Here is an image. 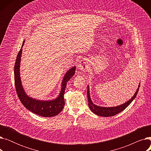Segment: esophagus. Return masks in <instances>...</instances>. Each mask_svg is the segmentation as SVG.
Returning <instances> with one entry per match:
<instances>
[{
    "mask_svg": "<svg viewBox=\"0 0 151 151\" xmlns=\"http://www.w3.org/2000/svg\"><path fill=\"white\" fill-rule=\"evenodd\" d=\"M88 63L86 60H81L78 64V68L80 70L85 71L88 68Z\"/></svg>",
    "mask_w": 151,
    "mask_h": 151,
    "instance_id": "esophagus-1",
    "label": "esophagus"
}]
</instances>
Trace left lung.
Listing matches in <instances>:
<instances>
[{"mask_svg": "<svg viewBox=\"0 0 151 151\" xmlns=\"http://www.w3.org/2000/svg\"><path fill=\"white\" fill-rule=\"evenodd\" d=\"M140 86V83L139 84L138 88L137 90V91L134 93V96L130 99L129 101L125 102V104H122L119 106H117L114 107H102V106H99L93 104V103L91 100V96H90V92H89V87L88 86V92H87V96H88V105L91 110V111L94 114H96L98 116H102V117H111V116H113L114 115H116L122 111L123 110H124L127 107L132 101L135 99L136 96H137V93L139 91V88Z\"/></svg>", "mask_w": 151, "mask_h": 151, "instance_id": "8db88e82", "label": "left lung"}]
</instances>
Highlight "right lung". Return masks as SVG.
<instances>
[{
	"mask_svg": "<svg viewBox=\"0 0 151 151\" xmlns=\"http://www.w3.org/2000/svg\"><path fill=\"white\" fill-rule=\"evenodd\" d=\"M25 40L23 41L21 48L19 51L17 59H16L14 75V84L18 96L22 104L30 111L40 116L49 117L59 114L64 108L65 100L63 96L67 82L70 80L75 73L76 67H73L68 70L63 78L61 85V91L58 97L52 100H40L28 96L23 89L20 77V63L22 54V47L24 44Z\"/></svg>",
	"mask_w": 151,
	"mask_h": 151,
	"instance_id": "1",
	"label": "right lung"
}]
</instances>
